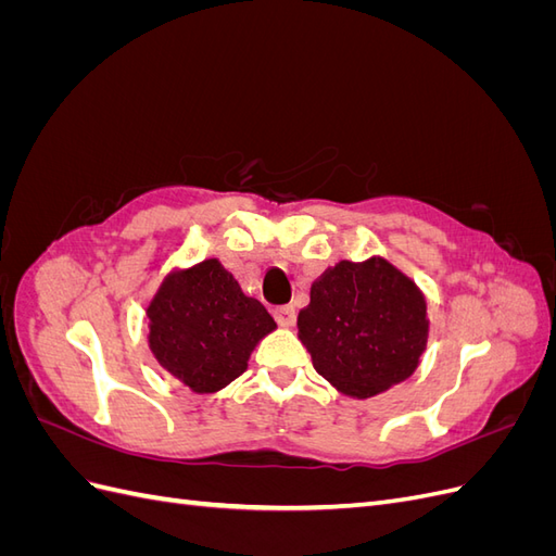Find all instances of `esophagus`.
<instances>
[{"label": "esophagus", "instance_id": "obj_1", "mask_svg": "<svg viewBox=\"0 0 556 556\" xmlns=\"http://www.w3.org/2000/svg\"><path fill=\"white\" fill-rule=\"evenodd\" d=\"M274 317L280 327H294L296 311H294V306H278V308H274Z\"/></svg>", "mask_w": 556, "mask_h": 556}]
</instances>
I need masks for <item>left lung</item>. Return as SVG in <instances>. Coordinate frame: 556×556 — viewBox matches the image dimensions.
<instances>
[{"mask_svg":"<svg viewBox=\"0 0 556 556\" xmlns=\"http://www.w3.org/2000/svg\"><path fill=\"white\" fill-rule=\"evenodd\" d=\"M296 327L315 371L352 399L410 378L429 339L425 294L382 257L327 268Z\"/></svg>","mask_w":556,"mask_h":556,"instance_id":"obj_1","label":"left lung"}]
</instances>
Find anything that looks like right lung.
Returning <instances> with one entry per match:
<instances>
[{
    "label": "right lung",
    "instance_id": "1",
    "mask_svg": "<svg viewBox=\"0 0 556 556\" xmlns=\"http://www.w3.org/2000/svg\"><path fill=\"white\" fill-rule=\"evenodd\" d=\"M146 315L155 359L197 394L237 380L250 352L276 329L262 301L248 296L217 260L172 271Z\"/></svg>",
    "mask_w": 556,
    "mask_h": 556
}]
</instances>
